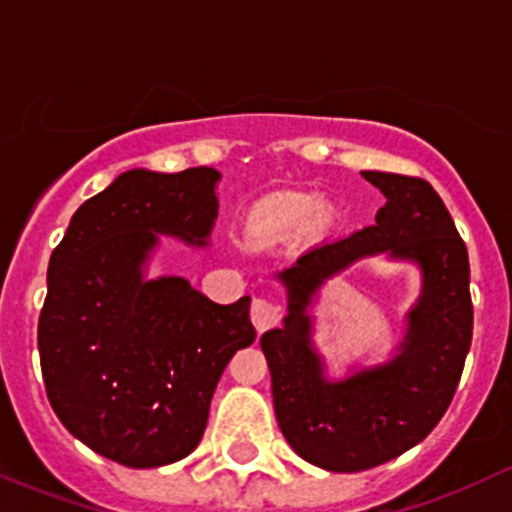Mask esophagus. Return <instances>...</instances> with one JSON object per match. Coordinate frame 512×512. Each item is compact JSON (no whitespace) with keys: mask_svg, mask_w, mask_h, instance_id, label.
I'll return each instance as SVG.
<instances>
[{"mask_svg":"<svg viewBox=\"0 0 512 512\" xmlns=\"http://www.w3.org/2000/svg\"><path fill=\"white\" fill-rule=\"evenodd\" d=\"M278 320H281V305L278 303L268 298H256L251 303V323L256 325L258 333H266L268 328L278 325Z\"/></svg>","mask_w":512,"mask_h":512,"instance_id":"1","label":"esophagus"}]
</instances>
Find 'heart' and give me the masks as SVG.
I'll list each match as a JSON object with an SVG mask.
<instances>
[{
	"label": "heart",
	"mask_w": 512,
	"mask_h": 512,
	"mask_svg": "<svg viewBox=\"0 0 512 512\" xmlns=\"http://www.w3.org/2000/svg\"><path fill=\"white\" fill-rule=\"evenodd\" d=\"M278 214H281V217H288V219H298L300 214H303V204L283 202V204H278Z\"/></svg>",
	"instance_id": "heart-1"
}]
</instances>
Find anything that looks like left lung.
Here are the masks:
<instances>
[{
    "label": "left lung",
    "mask_w": 512,
    "mask_h": 512,
    "mask_svg": "<svg viewBox=\"0 0 512 512\" xmlns=\"http://www.w3.org/2000/svg\"><path fill=\"white\" fill-rule=\"evenodd\" d=\"M362 177L387 199L374 224L305 251L278 273L288 315L281 328L261 335L283 436L300 458L335 473L367 471L424 441L456 394L473 335L468 251L439 194L421 177ZM374 253L422 268L425 286L408 335L384 366L328 380L309 340L307 305L328 277Z\"/></svg>",
    "instance_id": "8db88e82"
}]
</instances>
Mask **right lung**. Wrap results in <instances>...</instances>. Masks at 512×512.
<instances>
[{"instance_id": "right-lung-1", "label": "right lung", "mask_w": 512, "mask_h": 512, "mask_svg": "<svg viewBox=\"0 0 512 512\" xmlns=\"http://www.w3.org/2000/svg\"><path fill=\"white\" fill-rule=\"evenodd\" d=\"M219 177L123 172L78 207L51 254L39 315L46 397L78 441L123 466H167L197 449L221 372L256 340L249 295L219 305L187 278L142 276L157 234L207 246Z\"/></svg>"}]
</instances>
